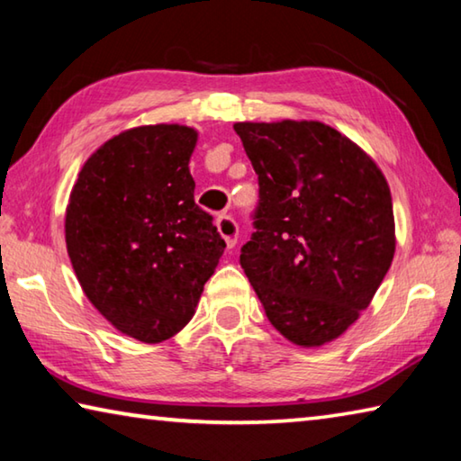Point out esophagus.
Here are the masks:
<instances>
[{"instance_id": "34e87169", "label": "esophagus", "mask_w": 461, "mask_h": 461, "mask_svg": "<svg viewBox=\"0 0 461 461\" xmlns=\"http://www.w3.org/2000/svg\"><path fill=\"white\" fill-rule=\"evenodd\" d=\"M215 225H217V231H220V236L225 240V244H228V248H233L238 244V223L233 217L220 215L215 220Z\"/></svg>"}]
</instances>
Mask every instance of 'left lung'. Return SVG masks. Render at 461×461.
Segmentation results:
<instances>
[{
  "mask_svg": "<svg viewBox=\"0 0 461 461\" xmlns=\"http://www.w3.org/2000/svg\"><path fill=\"white\" fill-rule=\"evenodd\" d=\"M233 130L260 185L241 268L280 335L321 348L357 321L393 264L386 176L323 122H238Z\"/></svg>",
  "mask_w": 461,
  "mask_h": 461,
  "instance_id": "8db88e82",
  "label": "left lung"
}]
</instances>
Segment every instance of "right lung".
I'll return each instance as SVG.
<instances>
[{
    "label": "right lung",
    "instance_id": "obj_1",
    "mask_svg": "<svg viewBox=\"0 0 461 461\" xmlns=\"http://www.w3.org/2000/svg\"><path fill=\"white\" fill-rule=\"evenodd\" d=\"M197 138L181 123L123 130L85 160L68 197L67 252L85 296L144 343L191 321L225 249L212 215L194 205Z\"/></svg>",
    "mask_w": 461,
    "mask_h": 461
}]
</instances>
